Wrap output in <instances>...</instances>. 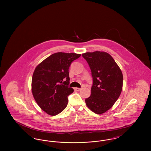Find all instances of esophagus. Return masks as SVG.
<instances>
[{"mask_svg":"<svg viewBox=\"0 0 151 151\" xmlns=\"http://www.w3.org/2000/svg\"><path fill=\"white\" fill-rule=\"evenodd\" d=\"M81 89V88H75V90L76 91H80Z\"/></svg>","mask_w":151,"mask_h":151,"instance_id":"obj_1","label":"esophagus"}]
</instances>
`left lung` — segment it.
Masks as SVG:
<instances>
[{
	"instance_id": "obj_1",
	"label": "left lung",
	"mask_w": 151,
	"mask_h": 151,
	"mask_svg": "<svg viewBox=\"0 0 151 151\" xmlns=\"http://www.w3.org/2000/svg\"><path fill=\"white\" fill-rule=\"evenodd\" d=\"M82 57L88 63L93 78L91 94L86 99V104L94 113L102 114L113 106L121 94L122 71L107 52H86Z\"/></svg>"
}]
</instances>
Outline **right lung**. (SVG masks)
Instances as JSON below:
<instances>
[{
    "label": "right lung",
    "mask_w": 151,
    "mask_h": 151,
    "mask_svg": "<svg viewBox=\"0 0 151 151\" xmlns=\"http://www.w3.org/2000/svg\"><path fill=\"white\" fill-rule=\"evenodd\" d=\"M80 54L54 53L38 65L32 80V92L38 106L50 115L61 113L73 89L68 87V69Z\"/></svg>",
    "instance_id": "obj_1"
}]
</instances>
